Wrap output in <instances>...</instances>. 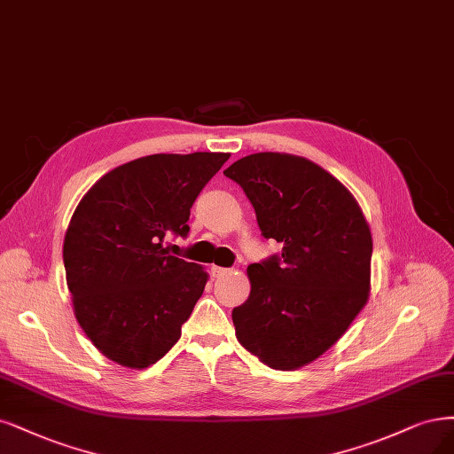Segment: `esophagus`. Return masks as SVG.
Masks as SVG:
<instances>
[{"label":"esophagus","mask_w":454,"mask_h":454,"mask_svg":"<svg viewBox=\"0 0 454 454\" xmlns=\"http://www.w3.org/2000/svg\"><path fill=\"white\" fill-rule=\"evenodd\" d=\"M231 270L229 269H223V267H215V264H214V267H210V274L214 276V278H222V276H225V274H229Z\"/></svg>","instance_id":"esophagus-1"}]
</instances>
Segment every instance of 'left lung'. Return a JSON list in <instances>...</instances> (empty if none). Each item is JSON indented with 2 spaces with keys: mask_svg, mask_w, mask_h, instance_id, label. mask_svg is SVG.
Listing matches in <instances>:
<instances>
[{
  "mask_svg": "<svg viewBox=\"0 0 454 454\" xmlns=\"http://www.w3.org/2000/svg\"><path fill=\"white\" fill-rule=\"evenodd\" d=\"M223 175L242 185L281 257L247 267L249 296L232 309L242 346L274 370L314 363L370 296L372 232L353 193L301 155L259 152Z\"/></svg>",
  "mask_w": 454,
  "mask_h": 454,
  "instance_id": "1",
  "label": "left lung"
}]
</instances>
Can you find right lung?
Wrapping results in <instances>:
<instances>
[{
  "label": "right lung",
  "instance_id": "right-lung-1",
  "mask_svg": "<svg viewBox=\"0 0 454 454\" xmlns=\"http://www.w3.org/2000/svg\"><path fill=\"white\" fill-rule=\"evenodd\" d=\"M229 158L146 155L108 170L74 208L64 239L73 311L116 364L145 370L178 341L208 272L170 255L167 239L190 232V208Z\"/></svg>",
  "mask_w": 454,
  "mask_h": 454
}]
</instances>
